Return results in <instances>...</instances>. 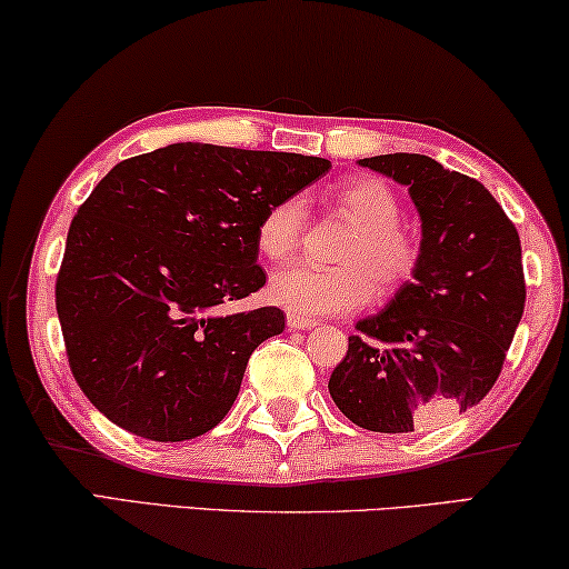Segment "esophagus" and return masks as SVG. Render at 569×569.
Instances as JSON below:
<instances>
[{"instance_id": "esophagus-1", "label": "esophagus", "mask_w": 569, "mask_h": 569, "mask_svg": "<svg viewBox=\"0 0 569 569\" xmlns=\"http://www.w3.org/2000/svg\"><path fill=\"white\" fill-rule=\"evenodd\" d=\"M315 320H307V318H300V315H287V328L290 330H310L315 328Z\"/></svg>"}]
</instances>
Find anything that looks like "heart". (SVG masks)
I'll return each mask as SVG.
<instances>
[{
  "instance_id": "obj_1",
  "label": "heart",
  "mask_w": 569,
  "mask_h": 569,
  "mask_svg": "<svg viewBox=\"0 0 569 569\" xmlns=\"http://www.w3.org/2000/svg\"><path fill=\"white\" fill-rule=\"evenodd\" d=\"M332 203L352 223V234L338 249V267L297 262L272 277L269 297L302 318L352 312L378 295L396 292L413 277L421 244L400 227V203L380 179H350L332 191ZM305 234L302 201L282 199L264 211L257 227V247L267 259L282 262L300 247Z\"/></svg>"
}]
</instances>
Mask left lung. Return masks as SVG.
<instances>
[{
	"instance_id": "1",
	"label": "left lung",
	"mask_w": 569,
	"mask_h": 569,
	"mask_svg": "<svg viewBox=\"0 0 569 569\" xmlns=\"http://www.w3.org/2000/svg\"><path fill=\"white\" fill-rule=\"evenodd\" d=\"M406 186L421 217V259L376 315L356 322L330 396L352 423L408 433L463 413L497 383L525 312L515 223L477 179L421 153L360 158Z\"/></svg>"
}]
</instances>
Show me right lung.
Listing matches in <instances>:
<instances>
[{
    "label": "right lung",
    "instance_id": "right-lung-1",
    "mask_svg": "<svg viewBox=\"0 0 569 569\" xmlns=\"http://www.w3.org/2000/svg\"><path fill=\"white\" fill-rule=\"evenodd\" d=\"M328 158L171 143L120 161L78 209L54 305L72 376L98 411L151 441L211 431L249 356L284 330L277 307L221 312L267 277L264 211Z\"/></svg>",
    "mask_w": 569,
    "mask_h": 569
}]
</instances>
